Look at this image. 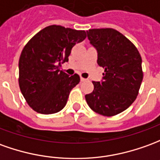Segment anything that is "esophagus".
<instances>
[{"mask_svg": "<svg viewBox=\"0 0 160 160\" xmlns=\"http://www.w3.org/2000/svg\"><path fill=\"white\" fill-rule=\"evenodd\" d=\"M87 79H85V78H83V77H80V81H82V82H83V81H87Z\"/></svg>", "mask_w": 160, "mask_h": 160, "instance_id": "obj_1", "label": "esophagus"}]
</instances>
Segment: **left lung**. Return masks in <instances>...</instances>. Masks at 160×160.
Listing matches in <instances>:
<instances>
[{
	"label": "left lung",
	"mask_w": 160,
	"mask_h": 160,
	"mask_svg": "<svg viewBox=\"0 0 160 160\" xmlns=\"http://www.w3.org/2000/svg\"><path fill=\"white\" fill-rule=\"evenodd\" d=\"M88 37L105 71L101 82L92 81L94 89L86 100L99 114H119L137 98L143 80L141 56L133 43L113 28L89 29Z\"/></svg>",
	"instance_id": "left-lung-1"
}]
</instances>
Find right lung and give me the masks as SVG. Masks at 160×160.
<instances>
[{"instance_id":"add662e5","label":"right lung","mask_w":160,"mask_h":160,"mask_svg":"<svg viewBox=\"0 0 160 160\" xmlns=\"http://www.w3.org/2000/svg\"><path fill=\"white\" fill-rule=\"evenodd\" d=\"M86 37L84 30L52 25L26 44L19 60V86L33 110L52 114L64 108L70 92L80 79L77 73L69 76L60 68L68 61L72 47Z\"/></svg>"}]
</instances>
